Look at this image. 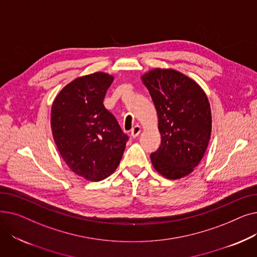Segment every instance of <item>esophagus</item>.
Instances as JSON below:
<instances>
[{"label":"esophagus","mask_w":257,"mask_h":257,"mask_svg":"<svg viewBox=\"0 0 257 257\" xmlns=\"http://www.w3.org/2000/svg\"><path fill=\"white\" fill-rule=\"evenodd\" d=\"M141 127L139 126V125H137V126H134L132 129H131V137L134 139V138H137L139 134L141 133Z\"/></svg>","instance_id":"1"}]
</instances>
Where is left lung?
<instances>
[{"mask_svg":"<svg viewBox=\"0 0 257 257\" xmlns=\"http://www.w3.org/2000/svg\"><path fill=\"white\" fill-rule=\"evenodd\" d=\"M142 80L155 105L161 136L152 164L166 178H182L199 165L209 143L208 99L194 80L171 69H154Z\"/></svg>","mask_w":257,"mask_h":257,"instance_id":"left-lung-1","label":"left lung"}]
</instances>
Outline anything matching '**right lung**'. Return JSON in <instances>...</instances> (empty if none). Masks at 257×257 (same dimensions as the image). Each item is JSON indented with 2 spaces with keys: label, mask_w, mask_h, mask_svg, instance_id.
<instances>
[{
  "label": "right lung",
  "mask_w": 257,
  "mask_h": 257,
  "mask_svg": "<svg viewBox=\"0 0 257 257\" xmlns=\"http://www.w3.org/2000/svg\"><path fill=\"white\" fill-rule=\"evenodd\" d=\"M112 81L105 73L79 77L52 105V133L61 157L74 173L90 181L115 171L129 140L103 104Z\"/></svg>",
  "instance_id": "obj_1"
}]
</instances>
